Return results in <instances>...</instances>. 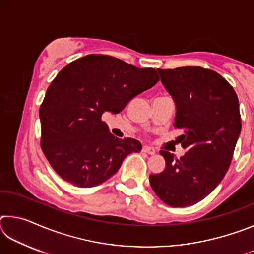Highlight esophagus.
Listing matches in <instances>:
<instances>
[{
    "mask_svg": "<svg viewBox=\"0 0 254 254\" xmlns=\"http://www.w3.org/2000/svg\"><path fill=\"white\" fill-rule=\"evenodd\" d=\"M142 151L145 152V153H149V154H154V153H156V150H154L151 147H148V145H143Z\"/></svg>",
    "mask_w": 254,
    "mask_h": 254,
    "instance_id": "1",
    "label": "esophagus"
}]
</instances>
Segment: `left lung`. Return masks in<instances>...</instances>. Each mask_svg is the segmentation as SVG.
<instances>
[{
    "label": "left lung",
    "mask_w": 254,
    "mask_h": 254,
    "mask_svg": "<svg viewBox=\"0 0 254 254\" xmlns=\"http://www.w3.org/2000/svg\"><path fill=\"white\" fill-rule=\"evenodd\" d=\"M176 105L174 127L187 152L179 159L161 150L166 168L150 175L156 195L171 207H188L224 178L241 133L239 100L216 71L201 67L157 69Z\"/></svg>",
    "instance_id": "1"
}]
</instances>
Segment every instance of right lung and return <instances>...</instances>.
I'll return each mask as SVG.
<instances>
[{"label":"right lung","instance_id":"right-lung-1","mask_svg":"<svg viewBox=\"0 0 254 254\" xmlns=\"http://www.w3.org/2000/svg\"><path fill=\"white\" fill-rule=\"evenodd\" d=\"M159 81L153 68L111 56L88 55L67 65L47 89L39 111L41 149L54 170L76 187L89 188L118 173L140 141L119 139L102 121Z\"/></svg>","mask_w":254,"mask_h":254}]
</instances>
